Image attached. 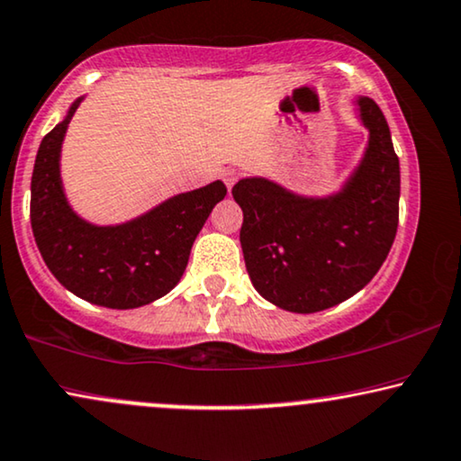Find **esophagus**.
Segmentation results:
<instances>
[{
	"mask_svg": "<svg viewBox=\"0 0 461 461\" xmlns=\"http://www.w3.org/2000/svg\"><path fill=\"white\" fill-rule=\"evenodd\" d=\"M222 179H224L226 186L232 188V186H235L237 179H239V169H235V167H229V169H224L222 171Z\"/></svg>",
	"mask_w": 461,
	"mask_h": 461,
	"instance_id": "obj_1",
	"label": "esophagus"
}]
</instances>
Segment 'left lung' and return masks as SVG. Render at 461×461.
Instances as JSON below:
<instances>
[{
  "label": "left lung",
  "instance_id": "left-lung-1",
  "mask_svg": "<svg viewBox=\"0 0 461 461\" xmlns=\"http://www.w3.org/2000/svg\"><path fill=\"white\" fill-rule=\"evenodd\" d=\"M357 105L370 140L339 194L303 199L262 177L232 186L249 279L285 311L315 313L348 301L375 277L396 237L400 165L390 127L373 99Z\"/></svg>",
  "mask_w": 461,
  "mask_h": 461
}]
</instances>
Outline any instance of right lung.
I'll use <instances>...</instances> for the list:
<instances>
[{"mask_svg": "<svg viewBox=\"0 0 461 461\" xmlns=\"http://www.w3.org/2000/svg\"><path fill=\"white\" fill-rule=\"evenodd\" d=\"M44 135L32 176V229L50 273L76 296L110 309L148 304L176 288L190 248L224 199L222 182L207 184L160 203L146 216L121 226H93L68 205L59 176V154L74 116Z\"/></svg>", "mask_w": 461, "mask_h": 461, "instance_id": "obj_1", "label": "right lung"}]
</instances>
